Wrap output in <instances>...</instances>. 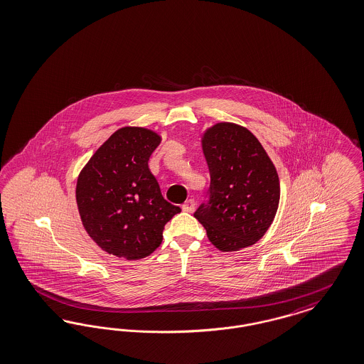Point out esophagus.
I'll return each mask as SVG.
<instances>
[{"instance_id":"34e87169","label":"esophagus","mask_w":364,"mask_h":364,"mask_svg":"<svg viewBox=\"0 0 364 364\" xmlns=\"http://www.w3.org/2000/svg\"><path fill=\"white\" fill-rule=\"evenodd\" d=\"M194 208H196V203H194V200H188L183 205H182V209H183V212H193L194 210Z\"/></svg>"}]
</instances>
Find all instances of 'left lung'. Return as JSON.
<instances>
[{
	"label": "left lung",
	"mask_w": 364,
	"mask_h": 364,
	"mask_svg": "<svg viewBox=\"0 0 364 364\" xmlns=\"http://www.w3.org/2000/svg\"><path fill=\"white\" fill-rule=\"evenodd\" d=\"M210 185L208 201L194 218L222 252H237L265 235L279 201V175L250 130L230 122L209 127L203 137Z\"/></svg>",
	"instance_id": "left-lung-1"
}]
</instances>
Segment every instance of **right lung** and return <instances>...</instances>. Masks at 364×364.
I'll list each match as a JSON object with an SVG mask.
<instances>
[{
	"instance_id": "obj_1",
	"label": "right lung",
	"mask_w": 364,
	"mask_h": 364,
	"mask_svg": "<svg viewBox=\"0 0 364 364\" xmlns=\"http://www.w3.org/2000/svg\"><path fill=\"white\" fill-rule=\"evenodd\" d=\"M160 136L144 127L112 133L85 164L76 186L80 218L99 247L140 259L154 253L164 225L181 212L164 200L148 160Z\"/></svg>"
}]
</instances>
